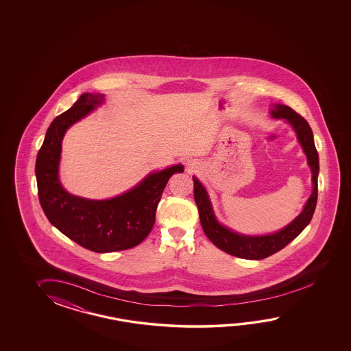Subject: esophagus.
Listing matches in <instances>:
<instances>
[{"label":"esophagus","mask_w":351,"mask_h":351,"mask_svg":"<svg viewBox=\"0 0 351 351\" xmlns=\"http://www.w3.org/2000/svg\"><path fill=\"white\" fill-rule=\"evenodd\" d=\"M197 168V165L192 160H189V162H186V171L188 172H194V169Z\"/></svg>","instance_id":"esophagus-1"}]
</instances>
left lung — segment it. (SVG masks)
<instances>
[{"instance_id": "obj_1", "label": "left lung", "mask_w": 351, "mask_h": 351, "mask_svg": "<svg viewBox=\"0 0 351 351\" xmlns=\"http://www.w3.org/2000/svg\"><path fill=\"white\" fill-rule=\"evenodd\" d=\"M269 114L274 119H284L291 125L296 133L298 143L307 158V165L311 169L313 192L304 206L302 212L292 222L285 226L280 231L251 236L233 231L223 226L217 219L212 202L209 199L208 192L198 178L193 176L194 201L199 210L202 228L212 243L224 251L226 254L236 256L246 260H262L271 254H276L292 239H296L306 226L310 223L316 208L317 202V176H319V154L313 143V134L308 123L290 106L284 104H274Z\"/></svg>"}]
</instances>
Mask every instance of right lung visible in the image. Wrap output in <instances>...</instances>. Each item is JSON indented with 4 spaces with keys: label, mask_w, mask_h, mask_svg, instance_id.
I'll return each instance as SVG.
<instances>
[{
    "label": "right lung",
    "mask_w": 351,
    "mask_h": 351,
    "mask_svg": "<svg viewBox=\"0 0 351 351\" xmlns=\"http://www.w3.org/2000/svg\"><path fill=\"white\" fill-rule=\"evenodd\" d=\"M104 100V94L85 93L56 117L46 132L35 167L38 199L50 223L77 245L99 254L138 246L154 226L168 180L184 171L183 165H176L149 173L136 186L109 199H89L65 191L59 178L64 135Z\"/></svg>",
    "instance_id": "add662e5"
}]
</instances>
